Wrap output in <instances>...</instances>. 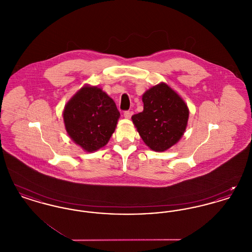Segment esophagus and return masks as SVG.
Returning <instances> with one entry per match:
<instances>
[{"label":"esophagus","mask_w":252,"mask_h":252,"mask_svg":"<svg viewBox=\"0 0 252 252\" xmlns=\"http://www.w3.org/2000/svg\"><path fill=\"white\" fill-rule=\"evenodd\" d=\"M132 114H133V111H129V110L125 111V112H124V116H125V118H126V119H130V118H131Z\"/></svg>","instance_id":"esophagus-1"}]
</instances>
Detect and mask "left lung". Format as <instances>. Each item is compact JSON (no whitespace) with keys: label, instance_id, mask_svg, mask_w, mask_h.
Segmentation results:
<instances>
[{"label":"left lung","instance_id":"8db88e82","mask_svg":"<svg viewBox=\"0 0 252 252\" xmlns=\"http://www.w3.org/2000/svg\"><path fill=\"white\" fill-rule=\"evenodd\" d=\"M144 110L131 117L144 144L163 152L177 144L186 130L189 108L172 88L161 82L143 94Z\"/></svg>","mask_w":252,"mask_h":252}]
</instances>
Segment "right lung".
<instances>
[{
    "label": "right lung",
    "instance_id": "add662e5",
    "mask_svg": "<svg viewBox=\"0 0 252 252\" xmlns=\"http://www.w3.org/2000/svg\"><path fill=\"white\" fill-rule=\"evenodd\" d=\"M120 112L114 101L97 86H83L65 105L66 131L84 151L92 153L108 144Z\"/></svg>",
    "mask_w": 252,
    "mask_h": 252
}]
</instances>
